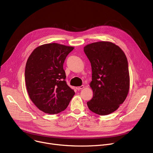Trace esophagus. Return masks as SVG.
I'll return each mask as SVG.
<instances>
[{
	"label": "esophagus",
	"instance_id": "obj_1",
	"mask_svg": "<svg viewBox=\"0 0 153 153\" xmlns=\"http://www.w3.org/2000/svg\"><path fill=\"white\" fill-rule=\"evenodd\" d=\"M84 85H81V86H79V87H76V89L79 91V90H81V89H84Z\"/></svg>",
	"mask_w": 153,
	"mask_h": 153
}]
</instances>
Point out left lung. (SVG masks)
I'll return each mask as SVG.
<instances>
[{
    "label": "left lung",
    "mask_w": 153,
    "mask_h": 153,
    "mask_svg": "<svg viewBox=\"0 0 153 153\" xmlns=\"http://www.w3.org/2000/svg\"><path fill=\"white\" fill-rule=\"evenodd\" d=\"M92 67V99L87 102L89 110L100 115L117 110L130 89V75L126 55L115 44L99 42L84 46Z\"/></svg>",
    "instance_id": "1"
}]
</instances>
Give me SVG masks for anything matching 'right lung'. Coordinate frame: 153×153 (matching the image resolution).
<instances>
[{"instance_id": "obj_1", "label": "right lung", "mask_w": 153, "mask_h": 153, "mask_svg": "<svg viewBox=\"0 0 153 153\" xmlns=\"http://www.w3.org/2000/svg\"><path fill=\"white\" fill-rule=\"evenodd\" d=\"M74 47L58 43L39 46L27 61L25 79L31 100L40 110L56 114L65 110L75 94L67 85L63 64Z\"/></svg>"}]
</instances>
